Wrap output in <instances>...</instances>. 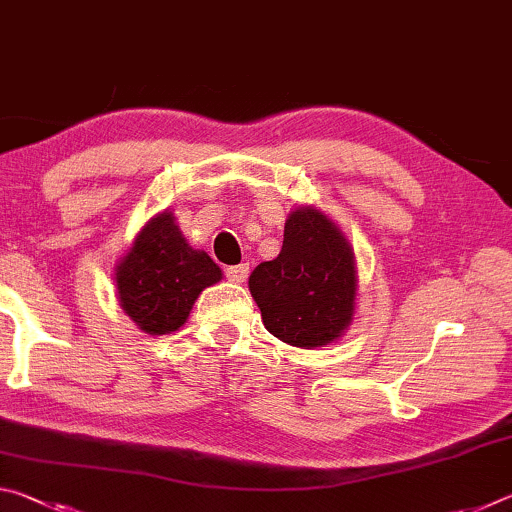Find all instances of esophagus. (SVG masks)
Wrapping results in <instances>:
<instances>
[{
	"label": "esophagus",
	"instance_id": "34e87169",
	"mask_svg": "<svg viewBox=\"0 0 512 512\" xmlns=\"http://www.w3.org/2000/svg\"><path fill=\"white\" fill-rule=\"evenodd\" d=\"M248 273H250V266H248V264H237V266L225 268V277H228V280L235 282V284L246 282Z\"/></svg>",
	"mask_w": 512,
	"mask_h": 512
}]
</instances>
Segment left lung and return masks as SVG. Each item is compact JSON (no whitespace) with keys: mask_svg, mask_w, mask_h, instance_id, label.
Instances as JSON below:
<instances>
[{"mask_svg":"<svg viewBox=\"0 0 512 512\" xmlns=\"http://www.w3.org/2000/svg\"><path fill=\"white\" fill-rule=\"evenodd\" d=\"M253 293L268 332L314 350L348 329L357 298V266L339 225L305 205L284 223L280 255L250 273Z\"/></svg>","mask_w":512,"mask_h":512,"instance_id":"obj_1","label":"left lung"}]
</instances>
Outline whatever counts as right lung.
<instances>
[{"label":"right lung","instance_id":"add662e5","mask_svg":"<svg viewBox=\"0 0 512 512\" xmlns=\"http://www.w3.org/2000/svg\"><path fill=\"white\" fill-rule=\"evenodd\" d=\"M205 250L187 244L169 210L137 232L115 268L119 305L146 334H171L185 325L201 291L221 280Z\"/></svg>","mask_w":512,"mask_h":512}]
</instances>
